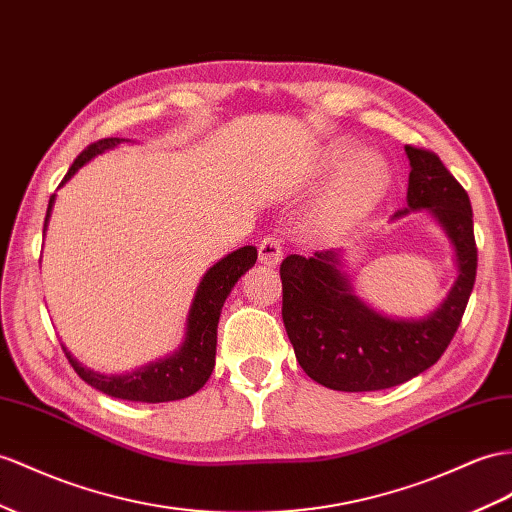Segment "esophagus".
Returning <instances> with one entry per match:
<instances>
[{"label":"esophagus","mask_w":512,"mask_h":512,"mask_svg":"<svg viewBox=\"0 0 512 512\" xmlns=\"http://www.w3.org/2000/svg\"><path fill=\"white\" fill-rule=\"evenodd\" d=\"M257 251H259V261L266 266H277L283 257L281 242L274 238V235H266V238L259 242Z\"/></svg>","instance_id":"esophagus-1"}]
</instances>
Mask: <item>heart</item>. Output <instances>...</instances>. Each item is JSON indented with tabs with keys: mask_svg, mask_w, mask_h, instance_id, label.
I'll return each instance as SVG.
<instances>
[{
	"mask_svg": "<svg viewBox=\"0 0 512 512\" xmlns=\"http://www.w3.org/2000/svg\"><path fill=\"white\" fill-rule=\"evenodd\" d=\"M329 190L313 209L307 229L320 240L335 238L381 203L389 186V173L381 157L359 153L357 144L333 142L320 155L313 177H333Z\"/></svg>",
	"mask_w": 512,
	"mask_h": 512,
	"instance_id": "b5f03b06",
	"label": "heart"
}]
</instances>
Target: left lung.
Returning a JSON list of instances; mask_svg holds the SVG:
<instances>
[{
  "label": "left lung",
  "instance_id": "1",
  "mask_svg": "<svg viewBox=\"0 0 512 512\" xmlns=\"http://www.w3.org/2000/svg\"><path fill=\"white\" fill-rule=\"evenodd\" d=\"M409 190L396 218L428 209L454 246L458 277L443 303L419 320L381 316L352 290L342 251L290 255L281 264L283 324L300 368L337 391H378L435 365L463 320L476 283L478 248L465 188L437 153L406 144Z\"/></svg>",
  "mask_w": 512,
  "mask_h": 512
}]
</instances>
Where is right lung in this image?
I'll return each mask as SVG.
<instances>
[{"label": "right lung", "instance_id": "obj_1", "mask_svg": "<svg viewBox=\"0 0 512 512\" xmlns=\"http://www.w3.org/2000/svg\"><path fill=\"white\" fill-rule=\"evenodd\" d=\"M123 140L125 138H103L90 144V147H86L80 155H77V160L71 164L69 173L64 175L60 186H64V183H67L86 162L93 160L95 155L114 149L116 144H121ZM54 201H56V194H51L43 235L47 231V222H49ZM255 261H257V248L242 246L238 251H233L227 257L216 261V264L203 274V279L199 287H196V294L192 298V305L188 311L186 337H183L181 348L175 350L173 355L157 359L149 365H142V368L134 372L112 374V376L84 368L82 363H77L71 357V352L67 348H64V355H67L73 370L82 378V381H86L90 387L108 393L112 398L131 400V402H153V404L188 398L192 393L199 391L207 383V378L212 376L214 363H216V331H218L222 305H225L233 285L238 283V279L248 268L255 266Z\"/></svg>", "mask_w": 512, "mask_h": 512}]
</instances>
